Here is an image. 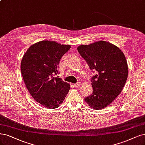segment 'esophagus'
<instances>
[{"label": "esophagus", "instance_id": "esophagus-1", "mask_svg": "<svg viewBox=\"0 0 145 145\" xmlns=\"http://www.w3.org/2000/svg\"><path fill=\"white\" fill-rule=\"evenodd\" d=\"M81 83L80 82H77L76 84H74V86L75 87H77V88H78V87H79L80 86H81Z\"/></svg>", "mask_w": 145, "mask_h": 145}]
</instances>
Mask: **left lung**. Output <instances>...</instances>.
Wrapping results in <instances>:
<instances>
[{"label": "left lung", "mask_w": 145, "mask_h": 145, "mask_svg": "<svg viewBox=\"0 0 145 145\" xmlns=\"http://www.w3.org/2000/svg\"><path fill=\"white\" fill-rule=\"evenodd\" d=\"M77 49L90 69L97 72L91 79L93 93L85 98V102L94 109H103L113 102L125 84L128 67L124 54L105 40L79 45Z\"/></svg>", "instance_id": "left-lung-1"}]
</instances>
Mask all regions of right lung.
<instances>
[{
    "mask_svg": "<svg viewBox=\"0 0 145 145\" xmlns=\"http://www.w3.org/2000/svg\"><path fill=\"white\" fill-rule=\"evenodd\" d=\"M53 40H42L31 45L21 61V72L25 87L37 102L55 109L63 102L70 84L55 76L59 62L71 48Z\"/></svg>",
    "mask_w": 145,
    "mask_h": 145,
    "instance_id": "right-lung-1",
    "label": "right lung"
}]
</instances>
